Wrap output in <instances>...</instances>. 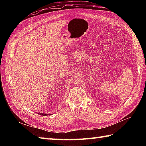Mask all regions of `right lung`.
Wrapping results in <instances>:
<instances>
[{"instance_id":"add662e5","label":"right lung","mask_w":146,"mask_h":146,"mask_svg":"<svg viewBox=\"0 0 146 146\" xmlns=\"http://www.w3.org/2000/svg\"><path fill=\"white\" fill-rule=\"evenodd\" d=\"M40 115H47V114H46V113H39Z\"/></svg>"}]
</instances>
